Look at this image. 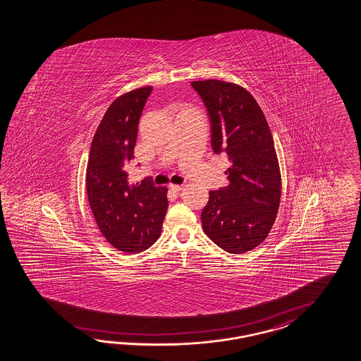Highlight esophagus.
Instances as JSON below:
<instances>
[{"label": "esophagus", "mask_w": 361, "mask_h": 361, "mask_svg": "<svg viewBox=\"0 0 361 361\" xmlns=\"http://www.w3.org/2000/svg\"><path fill=\"white\" fill-rule=\"evenodd\" d=\"M168 188H169V189H171V190H172V192H175V193H178V192H180V190H183V188H184V186L173 185V184H171V185L168 186Z\"/></svg>", "instance_id": "34e87169"}]
</instances>
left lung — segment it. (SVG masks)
I'll return each mask as SVG.
<instances>
[{
	"instance_id": "obj_1",
	"label": "left lung",
	"mask_w": 361,
	"mask_h": 361,
	"mask_svg": "<svg viewBox=\"0 0 361 361\" xmlns=\"http://www.w3.org/2000/svg\"><path fill=\"white\" fill-rule=\"evenodd\" d=\"M210 118L212 147L226 154L230 184L209 192L201 221L205 234L230 254H244L264 242L281 198V175L263 110L245 89L221 80L190 84Z\"/></svg>"
}]
</instances>
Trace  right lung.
Segmentation results:
<instances>
[{
	"label": "right lung",
	"mask_w": 361,
	"mask_h": 361,
	"mask_svg": "<svg viewBox=\"0 0 361 361\" xmlns=\"http://www.w3.org/2000/svg\"><path fill=\"white\" fill-rule=\"evenodd\" d=\"M152 87L125 93L107 107L92 140L87 193L94 219L107 242L137 254L155 243L168 209L166 186L151 177L130 184L126 166L134 157L137 123Z\"/></svg>",
	"instance_id": "1"
}]
</instances>
